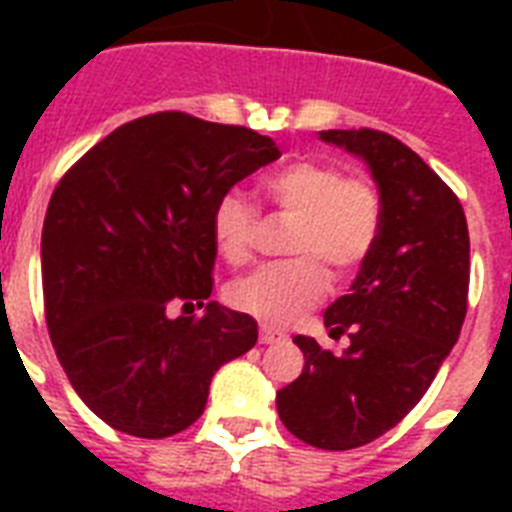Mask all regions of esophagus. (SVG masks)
Here are the masks:
<instances>
[{
  "label": "esophagus",
  "mask_w": 512,
  "mask_h": 512,
  "mask_svg": "<svg viewBox=\"0 0 512 512\" xmlns=\"http://www.w3.org/2000/svg\"><path fill=\"white\" fill-rule=\"evenodd\" d=\"M281 340H284L281 332H276V329L271 327H260V342H263V345H276V342Z\"/></svg>",
  "instance_id": "1"
}]
</instances>
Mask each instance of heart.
Masks as SVG:
<instances>
[{"mask_svg":"<svg viewBox=\"0 0 512 512\" xmlns=\"http://www.w3.org/2000/svg\"><path fill=\"white\" fill-rule=\"evenodd\" d=\"M281 215L295 220L287 255L295 260L263 265L228 287V303L265 327H287L319 303L332 276H348L377 244L382 223L380 193L366 177H345L332 162H295L263 183ZM217 255L247 263L255 247L257 209L241 193L220 196L209 217Z\"/></svg>","mask_w":512,"mask_h":512,"instance_id":"b5f03b06","label":"heart"}]
</instances>
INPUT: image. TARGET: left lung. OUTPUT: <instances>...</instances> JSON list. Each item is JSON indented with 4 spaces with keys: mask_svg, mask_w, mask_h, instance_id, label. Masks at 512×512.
<instances>
[{
    "mask_svg": "<svg viewBox=\"0 0 512 512\" xmlns=\"http://www.w3.org/2000/svg\"><path fill=\"white\" fill-rule=\"evenodd\" d=\"M319 138L366 164L382 201L377 244L348 295L324 313L342 353L295 335L303 374L276 393L284 428L345 452L396 428L425 396L460 337L468 311L470 239L449 185L401 140L377 130H324Z\"/></svg>",
    "mask_w": 512,
    "mask_h": 512,
    "instance_id": "obj_1",
    "label": "left lung"
}]
</instances>
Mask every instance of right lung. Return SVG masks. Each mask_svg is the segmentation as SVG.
Returning a JSON list of instances; mask_svg holds the SVG:
<instances>
[{"label": "right lung", "mask_w": 512, "mask_h": 512, "mask_svg": "<svg viewBox=\"0 0 512 512\" xmlns=\"http://www.w3.org/2000/svg\"><path fill=\"white\" fill-rule=\"evenodd\" d=\"M281 156L268 135L180 114L122 124L66 172L42 228L52 348L111 428L167 438L199 420L209 382L257 342V321L209 303V217ZM195 317H175V310Z\"/></svg>", "instance_id": "1"}]
</instances>
